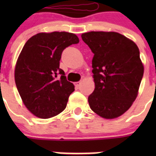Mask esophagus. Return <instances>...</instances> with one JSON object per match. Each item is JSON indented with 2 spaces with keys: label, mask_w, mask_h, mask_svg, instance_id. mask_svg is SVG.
I'll list each match as a JSON object with an SVG mask.
<instances>
[{
  "label": "esophagus",
  "mask_w": 156,
  "mask_h": 156,
  "mask_svg": "<svg viewBox=\"0 0 156 156\" xmlns=\"http://www.w3.org/2000/svg\"><path fill=\"white\" fill-rule=\"evenodd\" d=\"M74 84H75L76 87L78 88L80 87V85L81 84V82H80V81H78V82H75V83H74Z\"/></svg>",
  "instance_id": "1"
}]
</instances>
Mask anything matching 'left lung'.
I'll return each instance as SVG.
<instances>
[{"label": "left lung", "instance_id": "8db88e82", "mask_svg": "<svg viewBox=\"0 0 156 156\" xmlns=\"http://www.w3.org/2000/svg\"><path fill=\"white\" fill-rule=\"evenodd\" d=\"M94 53L95 88L88 97L92 111L104 119L125 113L138 94L144 66L138 47L116 32L91 31L81 35Z\"/></svg>", "mask_w": 156, "mask_h": 156}]
</instances>
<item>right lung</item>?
Masks as SVG:
<instances>
[{"mask_svg":"<svg viewBox=\"0 0 156 156\" xmlns=\"http://www.w3.org/2000/svg\"><path fill=\"white\" fill-rule=\"evenodd\" d=\"M79 41L72 33L52 32L39 33L25 44L16 62L15 81L23 104L35 116L48 119L66 108L75 89L59 62L65 48Z\"/></svg>","mask_w":156,"mask_h":156,"instance_id":"right-lung-1","label":"right lung"}]
</instances>
